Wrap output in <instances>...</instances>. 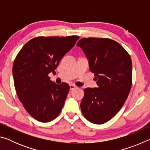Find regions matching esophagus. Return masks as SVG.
<instances>
[{
	"label": "esophagus",
	"instance_id": "34e87169",
	"mask_svg": "<svg viewBox=\"0 0 150 150\" xmlns=\"http://www.w3.org/2000/svg\"><path fill=\"white\" fill-rule=\"evenodd\" d=\"M69 88H70V91H73V90H74L75 88H76V87L75 85H69Z\"/></svg>",
	"mask_w": 150,
	"mask_h": 150
}]
</instances>
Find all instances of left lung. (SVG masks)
<instances>
[{"instance_id": "left-lung-1", "label": "left lung", "mask_w": 150, "mask_h": 150, "mask_svg": "<svg viewBox=\"0 0 150 150\" xmlns=\"http://www.w3.org/2000/svg\"><path fill=\"white\" fill-rule=\"evenodd\" d=\"M77 45L87 57L98 87L84 89L81 109L91 122L102 124L122 107L130 93L132 63L125 49L112 40L82 38Z\"/></svg>"}]
</instances>
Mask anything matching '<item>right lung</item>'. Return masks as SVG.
Returning a JSON list of instances; mask_svg holds the SVG:
<instances>
[{"label":"right lung","instance_id":"1","mask_svg":"<svg viewBox=\"0 0 150 150\" xmlns=\"http://www.w3.org/2000/svg\"><path fill=\"white\" fill-rule=\"evenodd\" d=\"M77 35L36 37L25 44L15 58L12 74L18 97L35 120L48 122L62 111L69 91L67 83L55 84L48 77L74 46Z\"/></svg>","mask_w":150,"mask_h":150}]
</instances>
